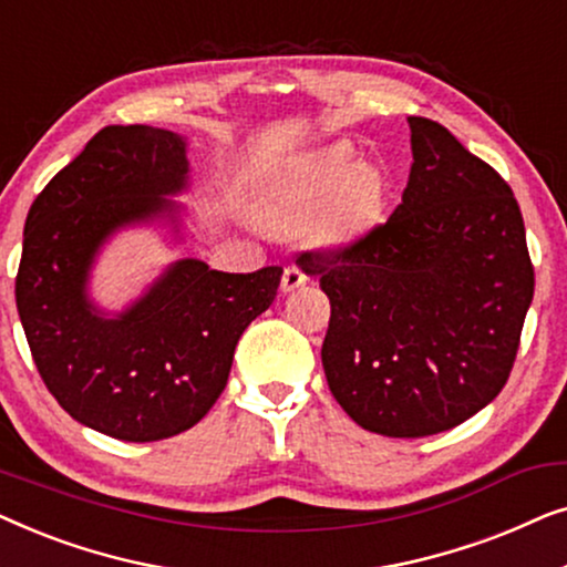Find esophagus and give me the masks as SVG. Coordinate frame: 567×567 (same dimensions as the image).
<instances>
[{"instance_id": "1", "label": "esophagus", "mask_w": 567, "mask_h": 567, "mask_svg": "<svg viewBox=\"0 0 567 567\" xmlns=\"http://www.w3.org/2000/svg\"><path fill=\"white\" fill-rule=\"evenodd\" d=\"M307 274L305 270H301L299 266H289L284 270V276H281V289L284 291H293V289H299V286H305L307 284Z\"/></svg>"}]
</instances>
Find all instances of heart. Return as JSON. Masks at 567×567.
<instances>
[{"instance_id":"1","label":"heart","mask_w":567,"mask_h":567,"mask_svg":"<svg viewBox=\"0 0 567 567\" xmlns=\"http://www.w3.org/2000/svg\"><path fill=\"white\" fill-rule=\"evenodd\" d=\"M348 146L309 154L266 193L260 224L274 235H293L312 224L317 245H340L367 224L377 200V177L353 167Z\"/></svg>"}]
</instances>
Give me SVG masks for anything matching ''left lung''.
Wrapping results in <instances>:
<instances>
[{
	"label": "left lung",
	"mask_w": 567,
	"mask_h": 567,
	"mask_svg": "<svg viewBox=\"0 0 567 567\" xmlns=\"http://www.w3.org/2000/svg\"><path fill=\"white\" fill-rule=\"evenodd\" d=\"M408 123L413 167L390 219L301 252L330 299L332 398L390 439L449 431L498 398L534 297L511 185L436 121Z\"/></svg>",
	"instance_id": "8db88e82"
}]
</instances>
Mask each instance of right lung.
Wrapping results in <instances>:
<instances>
[{"label": "right lung", "mask_w": 567, "mask_h": 567, "mask_svg": "<svg viewBox=\"0 0 567 567\" xmlns=\"http://www.w3.org/2000/svg\"><path fill=\"white\" fill-rule=\"evenodd\" d=\"M183 138L107 126L51 177L25 219L14 299L43 384L74 421L121 441L188 431L227 386L237 340L274 305L281 266L221 274L181 260L115 320L84 297L113 229L173 212L185 185Z\"/></svg>", "instance_id": "add662e5"}]
</instances>
